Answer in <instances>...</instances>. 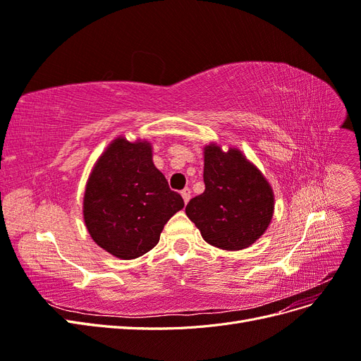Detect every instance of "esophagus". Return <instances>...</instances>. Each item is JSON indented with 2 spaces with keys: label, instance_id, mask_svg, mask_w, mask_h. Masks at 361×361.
<instances>
[{
  "label": "esophagus",
  "instance_id": "esophagus-1",
  "mask_svg": "<svg viewBox=\"0 0 361 361\" xmlns=\"http://www.w3.org/2000/svg\"><path fill=\"white\" fill-rule=\"evenodd\" d=\"M180 194H182V199H183V202H185V203H188V202H190V199H191V190H190V188H183V190L180 191Z\"/></svg>",
  "mask_w": 361,
  "mask_h": 361
}]
</instances>
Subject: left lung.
<instances>
[{"instance_id":"left-lung-1","label":"left lung","mask_w":361,"mask_h":361,"mask_svg":"<svg viewBox=\"0 0 361 361\" xmlns=\"http://www.w3.org/2000/svg\"><path fill=\"white\" fill-rule=\"evenodd\" d=\"M204 191L185 207L207 244L244 250L267 232L274 214V191L241 150L209 143L203 147Z\"/></svg>"}]
</instances>
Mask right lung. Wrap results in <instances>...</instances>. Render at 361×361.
<instances>
[{
	"label": "right lung",
	"mask_w": 361,
	"mask_h": 361,
	"mask_svg": "<svg viewBox=\"0 0 361 361\" xmlns=\"http://www.w3.org/2000/svg\"><path fill=\"white\" fill-rule=\"evenodd\" d=\"M147 140L114 138L85 183L82 216L93 241L123 259L143 256L159 243L164 226L183 207L152 159Z\"/></svg>",
	"instance_id": "add662e5"
}]
</instances>
